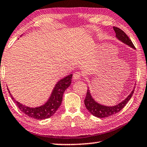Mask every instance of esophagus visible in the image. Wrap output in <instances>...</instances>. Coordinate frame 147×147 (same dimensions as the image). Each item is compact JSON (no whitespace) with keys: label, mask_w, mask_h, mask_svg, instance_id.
<instances>
[{"label":"esophagus","mask_w":147,"mask_h":147,"mask_svg":"<svg viewBox=\"0 0 147 147\" xmlns=\"http://www.w3.org/2000/svg\"><path fill=\"white\" fill-rule=\"evenodd\" d=\"M82 77V74L80 71H76L75 73L74 74V79H76V80H78V79H81Z\"/></svg>","instance_id":"obj_1"}]
</instances>
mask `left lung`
<instances>
[{"mask_svg":"<svg viewBox=\"0 0 147 147\" xmlns=\"http://www.w3.org/2000/svg\"><path fill=\"white\" fill-rule=\"evenodd\" d=\"M113 28H114L115 34H116L115 35H116L117 38H118V39L121 41L123 43L126 44L127 45L129 46L130 47L134 49H136L135 46H134L132 41H131L129 37H128L127 35L126 34L123 30L119 29V28L114 26L113 27ZM134 88L133 90L131 92L129 96H128L124 101L119 102V104L113 107H108L99 104L95 101L93 97H92V95L88 88V89L87 90L86 98L84 99V105H85V107L87 110L90 112V114H92V115H94V116L99 118L109 117L110 115H113L117 114V113H118L122 110L123 108L125 107V105L127 104L128 101H129L131 99V97H132L134 94Z\"/></svg>","mask_w":147,"mask_h":147,"instance_id":"left-lung-1","label":"left lung"}]
</instances>
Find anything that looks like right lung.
<instances>
[{
    "label": "right lung",
    "instance_id": "1",
    "mask_svg": "<svg viewBox=\"0 0 147 147\" xmlns=\"http://www.w3.org/2000/svg\"><path fill=\"white\" fill-rule=\"evenodd\" d=\"M71 78L72 74H70V75L67 76L64 78H63L58 81L55 86L54 87L52 93H51L48 101L45 105L38 107L31 108L23 105L20 103L19 102L15 101L11 94H9L11 97V99L16 103L17 106L20 110V111L27 115L28 116L36 119H47V118L52 116L60 107L62 100H63L64 92L68 87L70 86ZM9 93H10L9 91Z\"/></svg>",
    "mask_w": 147,
    "mask_h": 147
}]
</instances>
